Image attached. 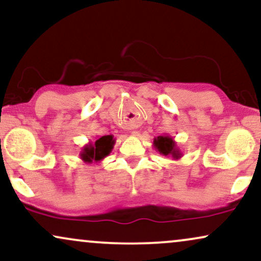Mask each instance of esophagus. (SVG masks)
Listing matches in <instances>:
<instances>
[{"label": "esophagus", "mask_w": 261, "mask_h": 261, "mask_svg": "<svg viewBox=\"0 0 261 261\" xmlns=\"http://www.w3.org/2000/svg\"><path fill=\"white\" fill-rule=\"evenodd\" d=\"M133 136H138L137 131H133Z\"/></svg>", "instance_id": "34e87169"}]
</instances>
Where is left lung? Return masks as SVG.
Masks as SVG:
<instances>
[{"instance_id": "obj_1", "label": "left lung", "mask_w": 261, "mask_h": 261, "mask_svg": "<svg viewBox=\"0 0 261 261\" xmlns=\"http://www.w3.org/2000/svg\"><path fill=\"white\" fill-rule=\"evenodd\" d=\"M153 146L156 151H159L161 155L165 156H171L174 160H178L182 158V151L178 148L176 141L173 140L170 135H163L154 138Z\"/></svg>"}]
</instances>
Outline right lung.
<instances>
[{"label": "right lung", "mask_w": 261, "mask_h": 261, "mask_svg": "<svg viewBox=\"0 0 261 261\" xmlns=\"http://www.w3.org/2000/svg\"><path fill=\"white\" fill-rule=\"evenodd\" d=\"M115 144V138L113 135H106L95 140L94 142H89L88 144L82 148L81 159L87 164L100 163L111 154Z\"/></svg>", "instance_id": "add662e5"}]
</instances>
